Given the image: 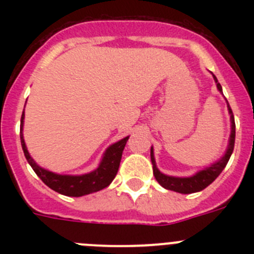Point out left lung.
I'll return each mask as SVG.
<instances>
[{
	"mask_svg": "<svg viewBox=\"0 0 254 254\" xmlns=\"http://www.w3.org/2000/svg\"><path fill=\"white\" fill-rule=\"evenodd\" d=\"M214 76V80L216 82L217 90L220 93H223V89H221V85L217 81L216 76ZM228 111L230 114V122H232V132H230V138H229V145L228 149H226L225 154L220 160H217L216 163L211 164L210 167L205 168V169L197 172L194 176L192 177H170L165 176L156 167V163H155L154 158V150L151 147V163H152V172H154L155 179L159 182V185L161 187H164L165 190H174V192H178V193H194V192H199V190H205L207 186H210L217 177L220 176V173L223 172L224 168L226 167L229 159L232 156L233 150H234V142H235V122H234V116H233V111L230 105L228 104Z\"/></svg>",
	"mask_w": 254,
	"mask_h": 254,
	"instance_id": "1",
	"label": "left lung"
}]
</instances>
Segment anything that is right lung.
Here are the masks:
<instances>
[{
  "label": "right lung",
  "instance_id": "right-lung-1",
  "mask_svg": "<svg viewBox=\"0 0 254 254\" xmlns=\"http://www.w3.org/2000/svg\"><path fill=\"white\" fill-rule=\"evenodd\" d=\"M24 117L25 114L22 112L21 123H20V138H21L22 150H24V155H25L28 163L30 164V167L33 168L35 174L43 181L44 185H47L51 190H56L58 193L69 197H81L85 194L94 193V192H98L111 185L114 177L117 176L121 159H122L123 149H125L126 142L128 141L129 136L108 147L103 155L99 167L95 170L86 173V174H81V176H64V174H57V173L49 172V170L39 167L34 161V159L31 158L26 149L24 136H22Z\"/></svg>",
  "mask_w": 254,
  "mask_h": 254
}]
</instances>
